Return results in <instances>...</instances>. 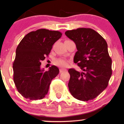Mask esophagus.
I'll list each match as a JSON object with an SVG mask.
<instances>
[{"label":"esophagus","instance_id":"1","mask_svg":"<svg viewBox=\"0 0 124 124\" xmlns=\"http://www.w3.org/2000/svg\"><path fill=\"white\" fill-rule=\"evenodd\" d=\"M65 71H66V69H63V68H61V69H60V70H59V72H60V73H62V72H65Z\"/></svg>","mask_w":124,"mask_h":124}]
</instances>
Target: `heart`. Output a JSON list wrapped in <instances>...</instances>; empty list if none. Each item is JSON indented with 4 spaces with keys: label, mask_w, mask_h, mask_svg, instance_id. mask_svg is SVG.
Instances as JSON below:
<instances>
[{
    "label": "heart",
    "mask_w": 124,
    "mask_h": 124,
    "mask_svg": "<svg viewBox=\"0 0 124 124\" xmlns=\"http://www.w3.org/2000/svg\"><path fill=\"white\" fill-rule=\"evenodd\" d=\"M54 63H55V65H57V66L61 67H66L68 66V62L65 59H56Z\"/></svg>",
    "instance_id": "b5f03b06"
}]
</instances>
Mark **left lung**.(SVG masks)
<instances>
[{
    "label": "left lung",
    "mask_w": 124,
    "mask_h": 124,
    "mask_svg": "<svg viewBox=\"0 0 124 124\" xmlns=\"http://www.w3.org/2000/svg\"><path fill=\"white\" fill-rule=\"evenodd\" d=\"M65 35L76 45L73 61L83 72L68 70L70 75L69 92L75 99L87 101L106 89L112 75V60L107 43L103 37L91 28L68 30Z\"/></svg>",
    "instance_id": "1"
}]
</instances>
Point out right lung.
<instances>
[{
	"mask_svg": "<svg viewBox=\"0 0 124 124\" xmlns=\"http://www.w3.org/2000/svg\"><path fill=\"white\" fill-rule=\"evenodd\" d=\"M62 35L58 31L39 29L28 33L18 44L13 64V80L18 92L25 99L37 100L47 94L51 81L59 70L52 65L45 72L41 68V61L49 55Z\"/></svg>",
	"mask_w": 124,
	"mask_h": 124,
	"instance_id": "obj_1",
	"label": "right lung"
}]
</instances>
